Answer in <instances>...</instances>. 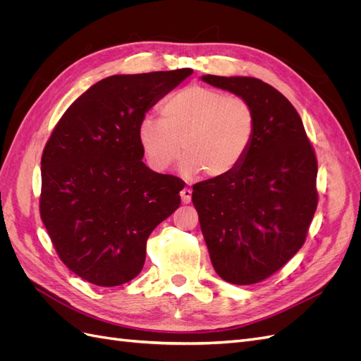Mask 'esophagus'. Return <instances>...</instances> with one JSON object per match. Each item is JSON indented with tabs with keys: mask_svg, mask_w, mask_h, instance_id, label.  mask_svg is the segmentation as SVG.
I'll return each mask as SVG.
<instances>
[{
	"mask_svg": "<svg viewBox=\"0 0 361 361\" xmlns=\"http://www.w3.org/2000/svg\"><path fill=\"white\" fill-rule=\"evenodd\" d=\"M191 195H192V190L191 188H183L180 191V199H182V203H190L191 202Z\"/></svg>",
	"mask_w": 361,
	"mask_h": 361,
	"instance_id": "obj_1",
	"label": "esophagus"
}]
</instances>
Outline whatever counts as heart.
Segmentation results:
<instances>
[{"instance_id":"obj_1","label":"heart","mask_w":361,"mask_h":361,"mask_svg":"<svg viewBox=\"0 0 361 361\" xmlns=\"http://www.w3.org/2000/svg\"><path fill=\"white\" fill-rule=\"evenodd\" d=\"M159 120L145 117L138 143L155 171L169 170L182 154L183 176L199 170L206 178H223L241 166L256 134V114L241 96H227L192 84L159 105Z\"/></svg>"}]
</instances>
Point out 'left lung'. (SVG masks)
Here are the masks:
<instances>
[{
	"mask_svg": "<svg viewBox=\"0 0 361 361\" xmlns=\"http://www.w3.org/2000/svg\"><path fill=\"white\" fill-rule=\"evenodd\" d=\"M202 80L244 97L256 114L241 166L192 187L216 274L232 285H255L302 247L318 206V162L300 114L274 87L251 76Z\"/></svg>",
	"mask_w": 361,
	"mask_h": 361,
	"instance_id": "obj_1",
	"label": "left lung"
}]
</instances>
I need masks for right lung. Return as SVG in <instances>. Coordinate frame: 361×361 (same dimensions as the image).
<instances>
[{
	"label": "right lung",
	"instance_id": "1",
	"mask_svg": "<svg viewBox=\"0 0 361 361\" xmlns=\"http://www.w3.org/2000/svg\"><path fill=\"white\" fill-rule=\"evenodd\" d=\"M191 73L108 76L68 108L43 149L40 218L63 264L96 286L135 279L149 235L180 204L185 182L141 161L138 125Z\"/></svg>",
	"mask_w": 361,
	"mask_h": 361
}]
</instances>
